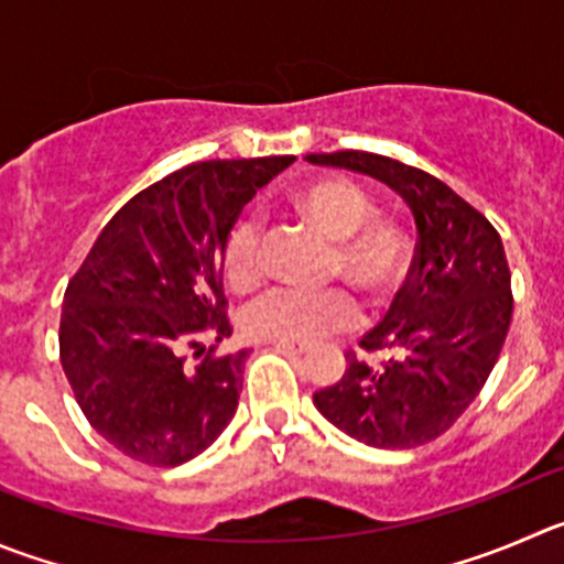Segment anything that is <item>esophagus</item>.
<instances>
[{
  "label": "esophagus",
  "instance_id": "34e87169",
  "mask_svg": "<svg viewBox=\"0 0 564 564\" xmlns=\"http://www.w3.org/2000/svg\"><path fill=\"white\" fill-rule=\"evenodd\" d=\"M273 346L279 348V351H288V354H307L310 346L307 343H288V340H276Z\"/></svg>",
  "mask_w": 564,
  "mask_h": 564
}]
</instances>
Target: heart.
Returning <instances> with one entry per match:
<instances>
[{
    "mask_svg": "<svg viewBox=\"0 0 564 564\" xmlns=\"http://www.w3.org/2000/svg\"><path fill=\"white\" fill-rule=\"evenodd\" d=\"M293 210L329 243L326 279H343L366 296L368 310L393 304L412 273V243L393 221L373 218V202L343 176H324L293 196ZM229 285L246 293L262 279V229L251 216L238 218L221 243ZM357 304L343 288L299 291L273 288L243 310V329L257 340L313 343L354 324Z\"/></svg>",
    "mask_w": 564,
    "mask_h": 564,
    "instance_id": "1",
    "label": "heart"
}]
</instances>
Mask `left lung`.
<instances>
[{"instance_id":"obj_1","label":"left lung","mask_w":564,"mask_h":564,"mask_svg":"<svg viewBox=\"0 0 564 564\" xmlns=\"http://www.w3.org/2000/svg\"><path fill=\"white\" fill-rule=\"evenodd\" d=\"M310 163L359 171L393 187L415 216L417 246L406 291L315 406L373 448H415L457 423L485 388L512 321L501 235L446 182L371 152L307 154Z\"/></svg>"}]
</instances>
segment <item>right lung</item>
I'll use <instances>...</instances> for the list:
<instances>
[{"mask_svg":"<svg viewBox=\"0 0 564 564\" xmlns=\"http://www.w3.org/2000/svg\"><path fill=\"white\" fill-rule=\"evenodd\" d=\"M293 160H207L163 176L107 221L68 279L63 371L90 426L127 457L174 468L232 421L249 351L202 346L232 335L221 243Z\"/></svg>","mask_w":564,"mask_h":564,"instance_id":"1","label":"right lung"}]
</instances>
